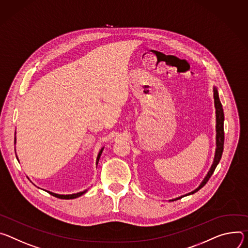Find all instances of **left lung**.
I'll return each instance as SVG.
<instances>
[{"label":"left lung","mask_w":248,"mask_h":248,"mask_svg":"<svg viewBox=\"0 0 248 248\" xmlns=\"http://www.w3.org/2000/svg\"><path fill=\"white\" fill-rule=\"evenodd\" d=\"M214 92V102H215V108H216V151H215V156H214V161L213 164L211 166L210 170L208 171L207 175L205 176V178L203 179V181L200 183V185L193 191L189 192V193L177 197L175 199H172L170 201L173 200H178L181 199L182 197L194 194L198 190H200L210 179V177L212 176V174L214 173L217 166L218 164L219 160H221L222 155H223V151H224V141H225V133H224V121H225V115H224V109H223V105L219 101V97H218V93L216 87H214L213 89Z\"/></svg>","instance_id":"8db88e82"}]
</instances>
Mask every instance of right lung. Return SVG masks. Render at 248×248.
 I'll list each match as a JSON object with an SVG mask.
<instances>
[{
    "label": "right lung",
    "mask_w": 248,
    "mask_h": 248,
    "mask_svg": "<svg viewBox=\"0 0 248 248\" xmlns=\"http://www.w3.org/2000/svg\"><path fill=\"white\" fill-rule=\"evenodd\" d=\"M15 144H16V137H15ZM103 149H104V147H103V148H101V150L99 151V153H98V155H97V157H96V166H97L98 160H99V157H100V155H101V154H102V151H103ZM16 158H17V155H16ZM17 160H18V158H17ZM45 191H46V192H48V193H49V194H51L52 196H55V197L60 198V199H75V198H78V197L81 196L82 194H85L86 192L88 191V189H86V190H84V191L78 192V193H74V194H68V195H61V194H56V193H53V192H50V191H47V190H45Z\"/></svg>",
    "instance_id": "1"
}]
</instances>
